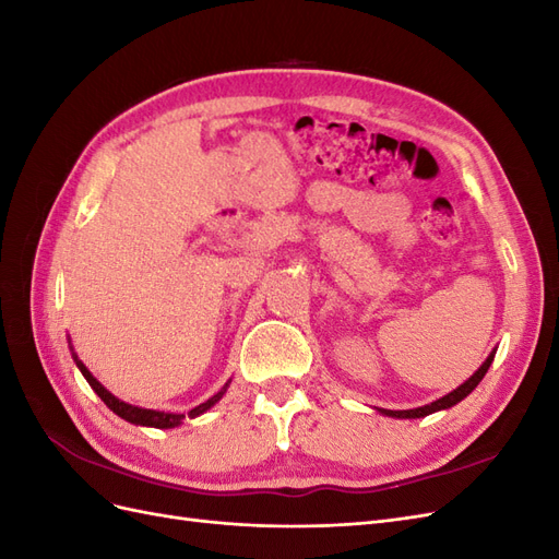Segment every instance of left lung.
I'll use <instances>...</instances> for the list:
<instances>
[{
  "instance_id": "1",
  "label": "left lung",
  "mask_w": 559,
  "mask_h": 559,
  "mask_svg": "<svg viewBox=\"0 0 559 559\" xmlns=\"http://www.w3.org/2000/svg\"><path fill=\"white\" fill-rule=\"evenodd\" d=\"M495 354H497V349L489 352V357L483 361V366L476 370V373H473L464 384H460L456 389H452L450 394L441 396L438 401L427 403V405H419V408H413V411H384V408H380L378 413H382V415H386V417H396V419H417V417H427V415L438 413V411H448V408H452V405H456L460 401H464V399L473 392V389L478 386V382H480V380L485 378V373H487V368L492 366V361H495Z\"/></svg>"
}]
</instances>
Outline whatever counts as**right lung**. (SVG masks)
Listing matches in <instances>:
<instances>
[{"label":"right lung","mask_w":559,"mask_h":559,"mask_svg":"<svg viewBox=\"0 0 559 559\" xmlns=\"http://www.w3.org/2000/svg\"><path fill=\"white\" fill-rule=\"evenodd\" d=\"M70 349H72V357H74V361H76V368L81 370V376L86 378V382L93 386V392H95L99 399H103V401L107 403V408H109V411H114L118 417L126 419V421H130V425H138V427H154V429H175V427H179V425H181L183 415H179V413L148 411V408H140V405H130V403H126V401H121V399H116L103 382H99L97 378H93V373H91V370L86 368V364H83V361L76 357V352H74L72 343H70ZM228 384H230V380H228L222 389H218V392H216L212 399H207L205 403L195 405V408L189 413V417H198V415H202V413H207V411L212 408V405H216L218 401H222V396L226 394Z\"/></svg>","instance_id":"add662e5"}]
</instances>
